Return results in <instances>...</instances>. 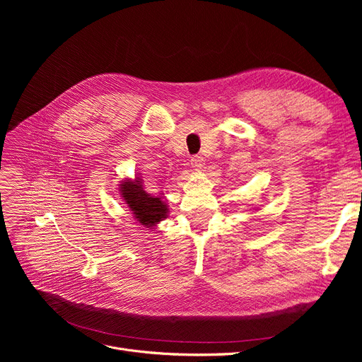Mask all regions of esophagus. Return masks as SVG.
<instances>
[{
    "label": "esophagus",
    "mask_w": 362,
    "mask_h": 362,
    "mask_svg": "<svg viewBox=\"0 0 362 362\" xmlns=\"http://www.w3.org/2000/svg\"><path fill=\"white\" fill-rule=\"evenodd\" d=\"M204 163H205V160H204V157H201V156H194V157L191 158V165H192L194 168H201V167H204Z\"/></svg>",
    "instance_id": "1"
}]
</instances>
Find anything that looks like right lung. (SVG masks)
I'll list each match as a JSON object with an SVG mask.
<instances>
[{
    "label": "right lung",
    "instance_id": "add662e5",
    "mask_svg": "<svg viewBox=\"0 0 362 362\" xmlns=\"http://www.w3.org/2000/svg\"><path fill=\"white\" fill-rule=\"evenodd\" d=\"M120 192L127 206L130 208V211L141 224L152 227L167 217V204L163 202V199L158 197L154 198L146 194L139 177H136L133 182L124 180L120 185Z\"/></svg>",
    "mask_w": 362,
    "mask_h": 362
}]
</instances>
